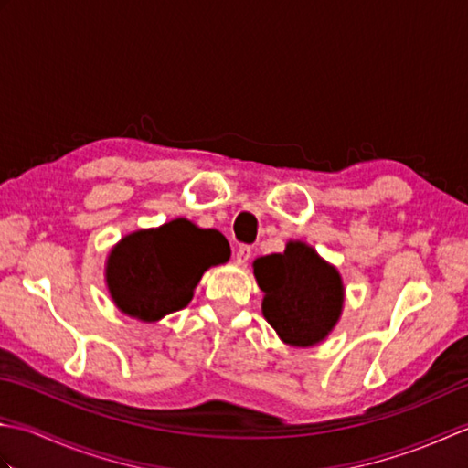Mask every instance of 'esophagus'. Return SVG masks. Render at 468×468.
I'll return each instance as SVG.
<instances>
[{
    "label": "esophagus",
    "instance_id": "esophagus-1",
    "mask_svg": "<svg viewBox=\"0 0 468 468\" xmlns=\"http://www.w3.org/2000/svg\"><path fill=\"white\" fill-rule=\"evenodd\" d=\"M251 247L250 245H241L239 250H237V253H235V261H237V265H247L251 261Z\"/></svg>",
    "mask_w": 468,
    "mask_h": 468
}]
</instances>
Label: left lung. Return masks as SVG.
I'll list each match as a JSON object with an SVG mask.
<instances>
[{
	"label": "left lung",
	"mask_w": 468,
	"mask_h": 468,
	"mask_svg": "<svg viewBox=\"0 0 468 468\" xmlns=\"http://www.w3.org/2000/svg\"><path fill=\"white\" fill-rule=\"evenodd\" d=\"M263 317L292 347H314L332 334L344 310V282L312 245L287 241L283 253L257 257Z\"/></svg>",
	"instance_id": "obj_1"
}]
</instances>
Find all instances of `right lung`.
<instances>
[{"instance_id": "right-lung-1", "label": "right lung", "mask_w": 468, "mask_h": 468, "mask_svg": "<svg viewBox=\"0 0 468 468\" xmlns=\"http://www.w3.org/2000/svg\"><path fill=\"white\" fill-rule=\"evenodd\" d=\"M231 257L217 229L185 217L124 235L106 257V287L124 315L146 324L183 310L208 267Z\"/></svg>"}]
</instances>
